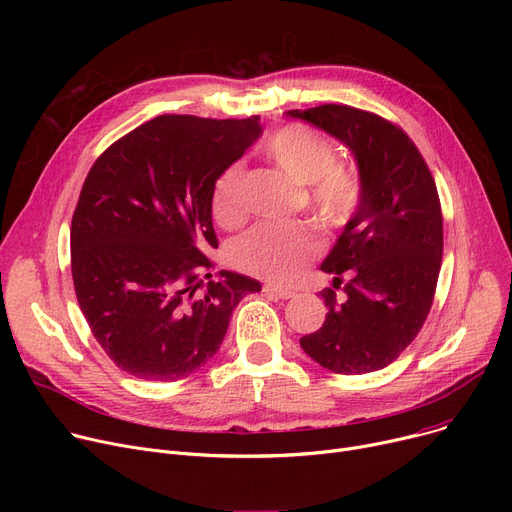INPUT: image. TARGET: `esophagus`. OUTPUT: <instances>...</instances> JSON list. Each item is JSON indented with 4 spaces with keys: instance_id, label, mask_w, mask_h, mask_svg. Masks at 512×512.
<instances>
[{
    "instance_id": "obj_1",
    "label": "esophagus",
    "mask_w": 512,
    "mask_h": 512,
    "mask_svg": "<svg viewBox=\"0 0 512 512\" xmlns=\"http://www.w3.org/2000/svg\"><path fill=\"white\" fill-rule=\"evenodd\" d=\"M263 292H267V294H274V297L284 299V301L292 299L294 294H297V292L290 290V288H282V286H274V284H265V286H263Z\"/></svg>"
}]
</instances>
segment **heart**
Wrapping results in <instances>:
<instances>
[{"label":"heart","instance_id":"1","mask_svg":"<svg viewBox=\"0 0 512 512\" xmlns=\"http://www.w3.org/2000/svg\"><path fill=\"white\" fill-rule=\"evenodd\" d=\"M265 153L294 182L305 186V199L315 218L328 228H342L363 199L361 176L338 164L336 147L319 132L290 124L263 143ZM213 218L224 228L238 226L247 215L245 166L232 164L215 184ZM317 251L313 234L299 224H259L230 245V261L242 272L290 282Z\"/></svg>","mask_w":512,"mask_h":512}]
</instances>
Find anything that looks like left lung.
I'll list each match as a JSON object with an SVG mask.
<instances>
[{
    "label": "left lung",
    "mask_w": 512,
    "mask_h": 512,
    "mask_svg": "<svg viewBox=\"0 0 512 512\" xmlns=\"http://www.w3.org/2000/svg\"><path fill=\"white\" fill-rule=\"evenodd\" d=\"M286 114L342 141L363 182L361 205L321 263L336 276L334 288L319 292L326 321L301 346L334 373L378 371L415 340L434 303L444 249L434 176L409 134L378 114L336 103Z\"/></svg>",
    "instance_id": "1"
}]
</instances>
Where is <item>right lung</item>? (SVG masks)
I'll use <instances>...</instances> for the list:
<instances>
[{
  "mask_svg": "<svg viewBox=\"0 0 512 512\" xmlns=\"http://www.w3.org/2000/svg\"><path fill=\"white\" fill-rule=\"evenodd\" d=\"M259 137V116L166 114L124 134L87 174L70 226L76 299L105 355L134 378L197 371L240 299L261 290L236 272L211 278L207 259L218 249L215 180Z\"/></svg>",
  "mask_w": 512,
  "mask_h": 512,
  "instance_id": "right-lung-1",
  "label": "right lung"
}]
</instances>
